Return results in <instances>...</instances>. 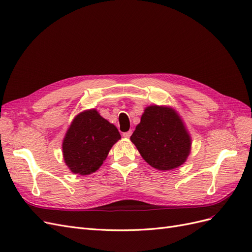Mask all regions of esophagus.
I'll return each instance as SVG.
<instances>
[{
    "instance_id": "34e87169",
    "label": "esophagus",
    "mask_w": 252,
    "mask_h": 252,
    "mask_svg": "<svg viewBox=\"0 0 252 252\" xmlns=\"http://www.w3.org/2000/svg\"><path fill=\"white\" fill-rule=\"evenodd\" d=\"M131 134H132V130H129V131L123 132V136H125V138H130Z\"/></svg>"
}]
</instances>
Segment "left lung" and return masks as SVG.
Here are the masks:
<instances>
[{
  "label": "left lung",
  "mask_w": 252,
  "mask_h": 252,
  "mask_svg": "<svg viewBox=\"0 0 252 252\" xmlns=\"http://www.w3.org/2000/svg\"><path fill=\"white\" fill-rule=\"evenodd\" d=\"M130 140L145 161L158 170L181 166L191 146V140L178 113L157 105L145 109Z\"/></svg>",
  "instance_id": "obj_1"
}]
</instances>
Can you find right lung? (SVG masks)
I'll return each mask as SVG.
<instances>
[{
	"label": "right lung",
	"mask_w": 252,
	"mask_h": 252,
	"mask_svg": "<svg viewBox=\"0 0 252 252\" xmlns=\"http://www.w3.org/2000/svg\"><path fill=\"white\" fill-rule=\"evenodd\" d=\"M120 139L117 127L95 109L84 111L74 118L64 138V161L73 173H93L100 168Z\"/></svg>",
	"instance_id": "obj_1"
}]
</instances>
